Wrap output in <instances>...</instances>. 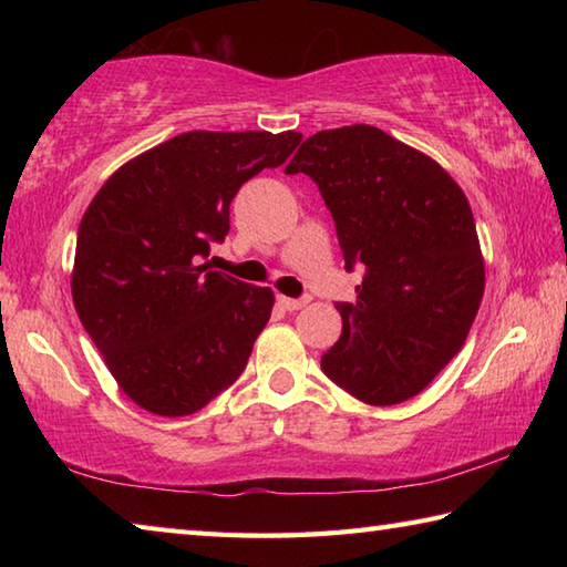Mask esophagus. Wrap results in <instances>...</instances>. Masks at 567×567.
Listing matches in <instances>:
<instances>
[{
    "label": "esophagus",
    "instance_id": "esophagus-1",
    "mask_svg": "<svg viewBox=\"0 0 567 567\" xmlns=\"http://www.w3.org/2000/svg\"><path fill=\"white\" fill-rule=\"evenodd\" d=\"M307 302H310V297H285V295L277 297V305L285 307V310H290V312L302 310Z\"/></svg>",
    "mask_w": 567,
    "mask_h": 567
}]
</instances>
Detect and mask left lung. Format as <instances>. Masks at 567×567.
<instances>
[{
	"label": "left lung",
	"mask_w": 567,
	"mask_h": 567,
	"mask_svg": "<svg viewBox=\"0 0 567 567\" xmlns=\"http://www.w3.org/2000/svg\"><path fill=\"white\" fill-rule=\"evenodd\" d=\"M285 172L318 185L344 270H364L358 300L338 305L342 334L322 354V372L368 405L417 395L463 348L485 290L463 189L370 124L312 134Z\"/></svg>",
	"instance_id": "1"
}]
</instances>
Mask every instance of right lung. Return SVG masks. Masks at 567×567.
Wrapping results in <instances>:
<instances>
[{
  "mask_svg": "<svg viewBox=\"0 0 567 567\" xmlns=\"http://www.w3.org/2000/svg\"><path fill=\"white\" fill-rule=\"evenodd\" d=\"M300 132H185L104 182L76 233L72 297L127 398L182 417L243 375L270 287L207 267L247 179L280 167Z\"/></svg>",
  "mask_w": 567,
  "mask_h": 567,
  "instance_id": "obj_1",
  "label": "right lung"
}]
</instances>
